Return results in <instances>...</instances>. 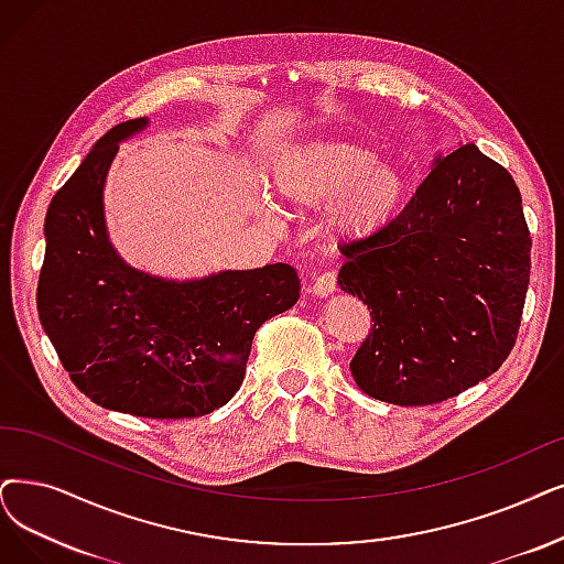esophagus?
Instances as JSON below:
<instances>
[{"instance_id": "esophagus-1", "label": "esophagus", "mask_w": 564, "mask_h": 564, "mask_svg": "<svg viewBox=\"0 0 564 564\" xmlns=\"http://www.w3.org/2000/svg\"><path fill=\"white\" fill-rule=\"evenodd\" d=\"M335 289H337L335 273H322V275H317V278L312 280V286H310L312 296H317V299H326V296H330Z\"/></svg>"}]
</instances>
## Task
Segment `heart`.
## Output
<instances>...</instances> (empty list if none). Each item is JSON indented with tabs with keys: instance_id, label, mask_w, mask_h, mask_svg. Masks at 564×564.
<instances>
[{
	"instance_id": "obj_1",
	"label": "heart",
	"mask_w": 564,
	"mask_h": 564,
	"mask_svg": "<svg viewBox=\"0 0 564 564\" xmlns=\"http://www.w3.org/2000/svg\"><path fill=\"white\" fill-rule=\"evenodd\" d=\"M275 187L296 208H319L330 240H360L384 231L408 200V177L368 145L307 141L282 150L273 164Z\"/></svg>"
}]
</instances>
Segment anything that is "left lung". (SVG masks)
Here are the masks:
<instances>
[{"label":"left lung","mask_w":564,"mask_h":564,"mask_svg":"<svg viewBox=\"0 0 564 564\" xmlns=\"http://www.w3.org/2000/svg\"><path fill=\"white\" fill-rule=\"evenodd\" d=\"M505 166L475 143L435 154L384 231L340 247L337 284L368 305L372 330L351 358L358 389L419 408L498 370L516 345L532 238Z\"/></svg>","instance_id":"left-lung-1"}]
</instances>
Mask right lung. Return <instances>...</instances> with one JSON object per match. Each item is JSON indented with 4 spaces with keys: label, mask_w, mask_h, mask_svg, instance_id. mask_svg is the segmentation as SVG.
I'll return each instance as SVG.
<instances>
[{
    "label": "right lung",
    "mask_w": 564,
    "mask_h": 564,
    "mask_svg": "<svg viewBox=\"0 0 564 564\" xmlns=\"http://www.w3.org/2000/svg\"><path fill=\"white\" fill-rule=\"evenodd\" d=\"M150 124L106 131L53 196L36 307L74 384L93 402L145 419H194L240 389L259 326L294 307L296 268L268 263L164 280L112 247L104 185L118 145Z\"/></svg>",
    "instance_id": "right-lung-1"
}]
</instances>
